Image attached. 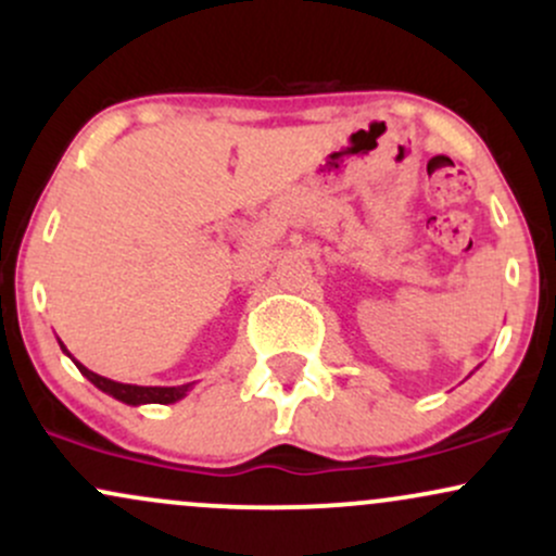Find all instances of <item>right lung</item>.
<instances>
[{
	"label": "right lung",
	"mask_w": 556,
	"mask_h": 556,
	"mask_svg": "<svg viewBox=\"0 0 556 556\" xmlns=\"http://www.w3.org/2000/svg\"><path fill=\"white\" fill-rule=\"evenodd\" d=\"M60 348H62V353L67 355L70 361L75 363V366H78V371L86 376L88 381H91L93 387H99L101 392H106L110 394V397H114V400H119V402H125V405H151V402H154V405H172V402H177V400H182L185 394L190 392V387L193 384H180V387H138V384H123V381H112V379H104V376H99V374H93V371H88L86 366H83L80 361H75L73 355H70V350L65 348V344L60 342Z\"/></svg>",
	"instance_id": "1"
}]
</instances>
